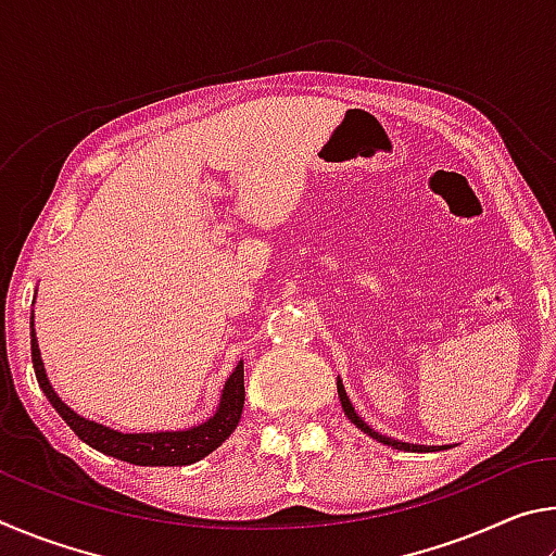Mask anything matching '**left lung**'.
<instances>
[{"label": "left lung", "instance_id": "obj_1", "mask_svg": "<svg viewBox=\"0 0 556 556\" xmlns=\"http://www.w3.org/2000/svg\"><path fill=\"white\" fill-rule=\"evenodd\" d=\"M338 397H341V404H343V412L348 414V419L353 421V425L361 429V431H365V434L368 437H372V439H378L380 444H388V446H392V448H400V451H431V448H437V446H417V444H404V441H397V439H390V437H382V434H378V431H372L368 425H365V421L357 417L355 414V407L351 404V400H348V394H345V390H343V384L338 382Z\"/></svg>", "mask_w": 556, "mask_h": 556}]
</instances>
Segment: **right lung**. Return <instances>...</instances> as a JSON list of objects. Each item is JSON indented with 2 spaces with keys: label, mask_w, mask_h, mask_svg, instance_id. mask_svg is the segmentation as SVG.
<instances>
[{
  "label": "right lung",
  "mask_w": 556,
  "mask_h": 556,
  "mask_svg": "<svg viewBox=\"0 0 556 556\" xmlns=\"http://www.w3.org/2000/svg\"><path fill=\"white\" fill-rule=\"evenodd\" d=\"M34 326V316H31ZM31 361L46 397L53 404V409L61 414L65 425H68L78 439L86 441L88 446L102 451V454L115 456L119 460L135 466H188L208 456L211 451L218 448L235 429H238L242 404H244V370L242 361L232 370L230 380L225 382L220 407L213 417L193 429L186 431H156V434H122V431L108 429L96 421H88L75 414L68 404H63L59 394L53 392L49 378H46L39 343L31 328Z\"/></svg>",
  "instance_id": "obj_1"
}]
</instances>
